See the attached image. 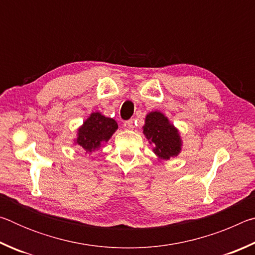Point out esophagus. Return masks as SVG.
I'll return each instance as SVG.
<instances>
[{
    "label": "esophagus",
    "mask_w": 255,
    "mask_h": 255,
    "mask_svg": "<svg viewBox=\"0 0 255 255\" xmlns=\"http://www.w3.org/2000/svg\"><path fill=\"white\" fill-rule=\"evenodd\" d=\"M124 128L125 129H132L133 128L132 120H127V122H125L124 123Z\"/></svg>",
    "instance_id": "1"
}]
</instances>
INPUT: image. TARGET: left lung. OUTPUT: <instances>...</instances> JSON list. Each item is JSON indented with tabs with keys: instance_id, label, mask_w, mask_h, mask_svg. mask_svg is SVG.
<instances>
[{
	"instance_id": "1",
	"label": "left lung",
	"mask_w": 255,
	"mask_h": 255,
	"mask_svg": "<svg viewBox=\"0 0 255 255\" xmlns=\"http://www.w3.org/2000/svg\"><path fill=\"white\" fill-rule=\"evenodd\" d=\"M143 133L153 146V152L159 161L178 156L182 149L180 132L161 111L148 112L145 118Z\"/></svg>"
}]
</instances>
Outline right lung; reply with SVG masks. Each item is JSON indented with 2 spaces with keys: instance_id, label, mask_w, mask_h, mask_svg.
I'll return each instance as SVG.
<instances>
[{
  "instance_id": "right-lung-1",
  "label": "right lung",
  "mask_w": 255,
  "mask_h": 255,
  "mask_svg": "<svg viewBox=\"0 0 255 255\" xmlns=\"http://www.w3.org/2000/svg\"><path fill=\"white\" fill-rule=\"evenodd\" d=\"M117 129L118 124L115 119L105 117L99 111L92 112L77 129V137L74 143L86 153H93L102 147Z\"/></svg>"
}]
</instances>
